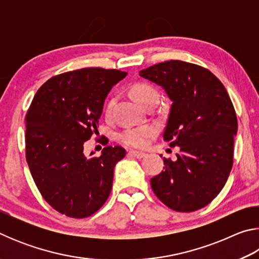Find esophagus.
Returning a JSON list of instances; mask_svg holds the SVG:
<instances>
[{"label": "esophagus", "mask_w": 259, "mask_h": 259, "mask_svg": "<svg viewBox=\"0 0 259 259\" xmlns=\"http://www.w3.org/2000/svg\"><path fill=\"white\" fill-rule=\"evenodd\" d=\"M128 154H129L130 156H133V157H137V159H143V157L146 155L145 153L138 152V151H129Z\"/></svg>", "instance_id": "1"}]
</instances>
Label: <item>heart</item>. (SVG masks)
I'll return each mask as SVG.
<instances>
[{"label":"heart","mask_w":259,"mask_h":259,"mask_svg":"<svg viewBox=\"0 0 259 259\" xmlns=\"http://www.w3.org/2000/svg\"><path fill=\"white\" fill-rule=\"evenodd\" d=\"M131 95L137 100L139 104L144 105L148 99H151L153 96H157V93L153 87L146 83H138L133 87L131 89ZM113 102H109L106 107V113L111 109ZM155 133V129L153 126H137V128H129L124 130L120 135V140L125 145L133 147H144L148 143V140Z\"/></svg>","instance_id":"heart-1"}]
</instances>
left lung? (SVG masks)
Listing matches in <instances>:
<instances>
[{"mask_svg": "<svg viewBox=\"0 0 259 259\" xmlns=\"http://www.w3.org/2000/svg\"><path fill=\"white\" fill-rule=\"evenodd\" d=\"M160 85L171 100L163 140L178 146L162 172L151 179L153 192L166 207L191 212L209 204L223 190L233 164L238 120L225 87L201 66L181 60L139 72Z\"/></svg>", "mask_w": 259, "mask_h": 259, "instance_id": "obj_1", "label": "left lung"}]
</instances>
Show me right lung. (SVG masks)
Listing matches in <instances>:
<instances>
[{
  "instance_id": "add662e5",
  "label": "right lung",
  "mask_w": 259,
  "mask_h": 259,
  "mask_svg": "<svg viewBox=\"0 0 259 259\" xmlns=\"http://www.w3.org/2000/svg\"><path fill=\"white\" fill-rule=\"evenodd\" d=\"M126 72L82 68L48 80L26 115V160L38 191L52 208L73 218L95 213L106 202L114 166L125 156L121 146L84 154L98 134V121L112 88Z\"/></svg>"
}]
</instances>
